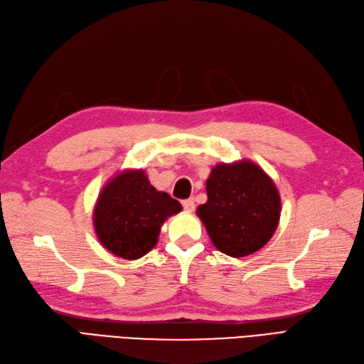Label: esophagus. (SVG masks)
<instances>
[{
  "mask_svg": "<svg viewBox=\"0 0 364 364\" xmlns=\"http://www.w3.org/2000/svg\"><path fill=\"white\" fill-rule=\"evenodd\" d=\"M182 206H183L185 211L193 213V211H194V199H186V200H183V202H182Z\"/></svg>",
  "mask_w": 364,
  "mask_h": 364,
  "instance_id": "34e87169",
  "label": "esophagus"
}]
</instances>
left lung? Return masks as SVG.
<instances>
[{
	"label": "left lung",
	"instance_id": "left-lung-1",
	"mask_svg": "<svg viewBox=\"0 0 364 364\" xmlns=\"http://www.w3.org/2000/svg\"><path fill=\"white\" fill-rule=\"evenodd\" d=\"M206 194L197 215L220 252L241 258L269 243L279 225L281 197L259 165L249 159L217 164L206 181Z\"/></svg>",
	"mask_w": 364,
	"mask_h": 364
}]
</instances>
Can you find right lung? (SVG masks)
Masks as SVG:
<instances>
[{"label":"right lung","mask_w":364,"mask_h":364,"mask_svg":"<svg viewBox=\"0 0 364 364\" xmlns=\"http://www.w3.org/2000/svg\"><path fill=\"white\" fill-rule=\"evenodd\" d=\"M182 205L158 191L144 170L118 171L97 197L92 225L102 246L115 257L138 259L158 243L161 228Z\"/></svg>","instance_id":"add662e5"}]
</instances>
